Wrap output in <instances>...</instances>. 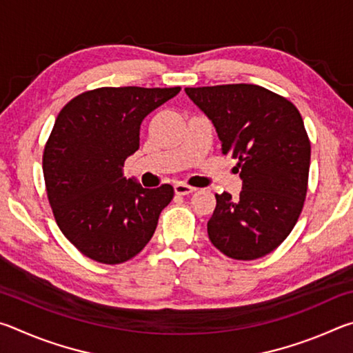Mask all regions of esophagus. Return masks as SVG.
I'll use <instances>...</instances> for the list:
<instances>
[{"label": "esophagus", "mask_w": 353, "mask_h": 353, "mask_svg": "<svg viewBox=\"0 0 353 353\" xmlns=\"http://www.w3.org/2000/svg\"><path fill=\"white\" fill-rule=\"evenodd\" d=\"M194 190H196L194 187H190V185L183 183V182H177V183H174V191H176V194L185 196V194H190V193H193Z\"/></svg>", "instance_id": "1"}]
</instances>
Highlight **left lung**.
Returning a JSON list of instances; mask_svg holds the SVG:
<instances>
[{"label":"left lung","mask_w":353,"mask_h":353,"mask_svg":"<svg viewBox=\"0 0 353 353\" xmlns=\"http://www.w3.org/2000/svg\"><path fill=\"white\" fill-rule=\"evenodd\" d=\"M185 93L212 119L223 154L238 160L243 181L238 199L214 194L208 238L230 259L265 256L291 234L307 196L312 146L301 113L254 83L188 87Z\"/></svg>","instance_id":"8db88e82"}]
</instances>
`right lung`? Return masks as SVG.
<instances>
[{
    "instance_id": "obj_1",
    "label": "right lung",
    "mask_w": 353,
    "mask_h": 353,
    "mask_svg": "<svg viewBox=\"0 0 353 353\" xmlns=\"http://www.w3.org/2000/svg\"><path fill=\"white\" fill-rule=\"evenodd\" d=\"M181 87H101L59 112L43 151L46 194L62 234L88 259L118 265L151 240L174 188H143L123 174L146 115Z\"/></svg>"
}]
</instances>
